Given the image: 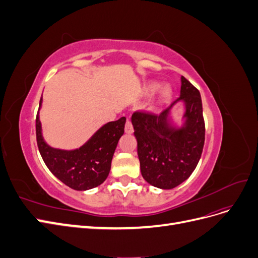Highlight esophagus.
<instances>
[{
    "instance_id": "34e87169",
    "label": "esophagus",
    "mask_w": 258,
    "mask_h": 258,
    "mask_svg": "<svg viewBox=\"0 0 258 258\" xmlns=\"http://www.w3.org/2000/svg\"><path fill=\"white\" fill-rule=\"evenodd\" d=\"M124 131H126V134H129V135L134 132V126H132V123L129 118H127L126 124H124Z\"/></svg>"
}]
</instances>
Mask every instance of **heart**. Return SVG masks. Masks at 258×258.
Segmentation results:
<instances>
[{
  "mask_svg": "<svg viewBox=\"0 0 258 258\" xmlns=\"http://www.w3.org/2000/svg\"><path fill=\"white\" fill-rule=\"evenodd\" d=\"M159 88V84L158 83H150L146 87H145V93L146 95H152L156 90ZM171 95H172V90H171L170 87L166 86V87L161 88L159 96L157 98V102H156V105H161L171 98Z\"/></svg>",
  "mask_w": 258,
  "mask_h": 258,
  "instance_id": "heart-1",
  "label": "heart"
}]
</instances>
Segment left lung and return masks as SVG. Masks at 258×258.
Returning <instances> with one entry per match:
<instances>
[{"label": "left lung", "mask_w": 258, "mask_h": 258, "mask_svg": "<svg viewBox=\"0 0 258 258\" xmlns=\"http://www.w3.org/2000/svg\"><path fill=\"white\" fill-rule=\"evenodd\" d=\"M181 95L159 115L135 112L131 117L138 141L140 168L145 181L161 189L182 184L196 169L205 144V120L199 90L181 77ZM183 102V124L174 126L169 114Z\"/></svg>", "instance_id": "1"}]
</instances>
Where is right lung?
Instances as JSON below:
<instances>
[{"mask_svg":"<svg viewBox=\"0 0 258 258\" xmlns=\"http://www.w3.org/2000/svg\"><path fill=\"white\" fill-rule=\"evenodd\" d=\"M43 99L40 100V111ZM126 118L110 121L101 127L83 146L66 151L45 142L40 116H36V141L45 165L62 183L75 190H88L102 184L111 170L113 155L123 135Z\"/></svg>","mask_w":258,"mask_h":258,"instance_id":"obj_1","label":"right lung"}]
</instances>
